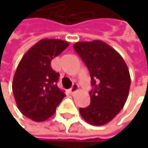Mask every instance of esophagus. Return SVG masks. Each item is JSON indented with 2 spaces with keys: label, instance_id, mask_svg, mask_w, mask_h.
Instances as JSON below:
<instances>
[{
  "label": "esophagus",
  "instance_id": "obj_1",
  "mask_svg": "<svg viewBox=\"0 0 148 148\" xmlns=\"http://www.w3.org/2000/svg\"><path fill=\"white\" fill-rule=\"evenodd\" d=\"M78 89H79L78 85H77V84H74V85H73V86L70 88L69 92H70V93H71V94H74V92H76L78 91Z\"/></svg>",
  "mask_w": 148,
  "mask_h": 148
}]
</instances>
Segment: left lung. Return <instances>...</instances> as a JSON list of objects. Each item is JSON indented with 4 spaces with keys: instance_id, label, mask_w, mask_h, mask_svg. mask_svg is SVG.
<instances>
[{
    "instance_id": "8db88e82",
    "label": "left lung",
    "mask_w": 148,
    "mask_h": 148,
    "mask_svg": "<svg viewBox=\"0 0 148 148\" xmlns=\"http://www.w3.org/2000/svg\"><path fill=\"white\" fill-rule=\"evenodd\" d=\"M74 49L86 63L93 87L90 105L79 108V113L92 125H104L127 101L131 83L128 66L116 50L100 40L77 42Z\"/></svg>"
}]
</instances>
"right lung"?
<instances>
[{
  "instance_id": "1",
  "label": "right lung",
  "mask_w": 148,
  "mask_h": 148,
  "mask_svg": "<svg viewBox=\"0 0 148 148\" xmlns=\"http://www.w3.org/2000/svg\"><path fill=\"white\" fill-rule=\"evenodd\" d=\"M69 45L61 39H41L20 60L12 88L18 109L26 117L44 122L54 115L65 97L56 86L60 74L51 69L50 62Z\"/></svg>"
}]
</instances>
